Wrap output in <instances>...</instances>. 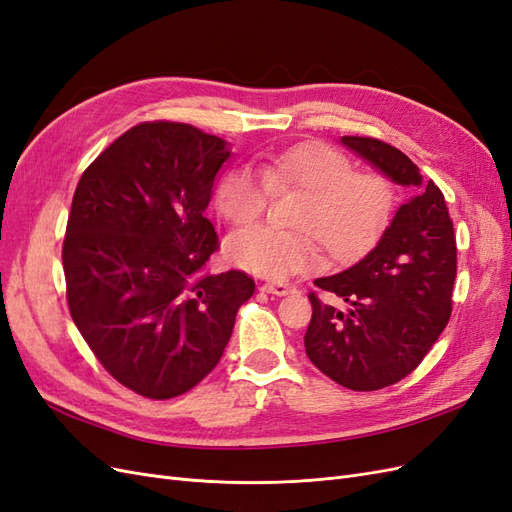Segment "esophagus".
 I'll return each mask as SVG.
<instances>
[{
    "label": "esophagus",
    "instance_id": "esophagus-1",
    "mask_svg": "<svg viewBox=\"0 0 512 512\" xmlns=\"http://www.w3.org/2000/svg\"><path fill=\"white\" fill-rule=\"evenodd\" d=\"M260 288L265 290V292H269V294H277V297H286V294L297 292V286L284 284V282H265Z\"/></svg>",
    "mask_w": 512,
    "mask_h": 512
}]
</instances>
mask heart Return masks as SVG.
I'll return each mask as SVG.
<instances>
[{"label": "heart", "mask_w": 512, "mask_h": 512, "mask_svg": "<svg viewBox=\"0 0 512 512\" xmlns=\"http://www.w3.org/2000/svg\"><path fill=\"white\" fill-rule=\"evenodd\" d=\"M301 190L290 224L252 226L226 241V258L262 277H288L318 265V241L333 260L365 252L389 224L395 190L380 173L354 170L344 151L327 143H299L260 164L224 170L215 185V209L235 226L256 222L271 192Z\"/></svg>", "instance_id": "obj_1"}]
</instances>
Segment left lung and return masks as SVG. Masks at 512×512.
<instances>
[{"mask_svg":"<svg viewBox=\"0 0 512 512\" xmlns=\"http://www.w3.org/2000/svg\"><path fill=\"white\" fill-rule=\"evenodd\" d=\"M356 156L397 185L414 188L374 250L346 271L318 277L305 352L324 376L352 391H378L425 359L451 318L457 245L444 194L418 166L378 138L342 136Z\"/></svg>","mask_w":512,"mask_h":512,"instance_id":"1","label":"left lung"}]
</instances>
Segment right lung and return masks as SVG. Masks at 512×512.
I'll list each match as a JSON object with an SVG mask.
<instances>
[{"label": "right lung", "mask_w": 512, "mask_h": 512, "mask_svg": "<svg viewBox=\"0 0 512 512\" xmlns=\"http://www.w3.org/2000/svg\"><path fill=\"white\" fill-rule=\"evenodd\" d=\"M230 149L188 123H138L87 166L64 260L76 329L117 382L149 399L190 391L220 363L243 271L205 275L218 235L205 218Z\"/></svg>", "instance_id": "obj_1"}]
</instances>
